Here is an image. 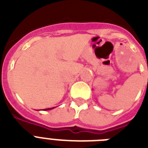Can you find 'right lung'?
Wrapping results in <instances>:
<instances>
[{"instance_id":"add662e5","label":"right lung","mask_w":148,"mask_h":148,"mask_svg":"<svg viewBox=\"0 0 148 148\" xmlns=\"http://www.w3.org/2000/svg\"><path fill=\"white\" fill-rule=\"evenodd\" d=\"M56 107H54V108H46V109H44V110H52V109H53V108H55Z\"/></svg>"}]
</instances>
